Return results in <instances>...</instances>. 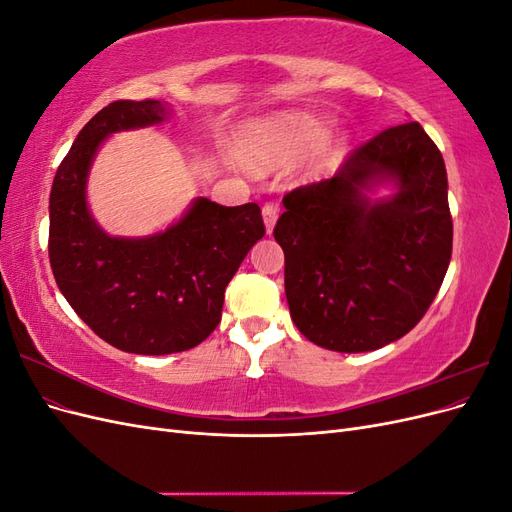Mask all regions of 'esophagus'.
<instances>
[{
    "label": "esophagus",
    "mask_w": 512,
    "mask_h": 512,
    "mask_svg": "<svg viewBox=\"0 0 512 512\" xmlns=\"http://www.w3.org/2000/svg\"><path fill=\"white\" fill-rule=\"evenodd\" d=\"M277 215H280V209H277V205L267 203L265 207H262V220H265L267 235H271V232H273V226L277 222Z\"/></svg>",
    "instance_id": "1"
}]
</instances>
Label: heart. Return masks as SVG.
Returning <instances> with one entry per match:
<instances>
[{
  "instance_id": "1",
  "label": "heart",
  "mask_w": 512,
  "mask_h": 512,
  "mask_svg": "<svg viewBox=\"0 0 512 512\" xmlns=\"http://www.w3.org/2000/svg\"><path fill=\"white\" fill-rule=\"evenodd\" d=\"M324 126L312 117H290L273 123H260L250 128L239 141V153L250 166L284 164L314 149L324 138ZM342 143L327 141L316 151L309 164L314 173H324L339 160Z\"/></svg>"
}]
</instances>
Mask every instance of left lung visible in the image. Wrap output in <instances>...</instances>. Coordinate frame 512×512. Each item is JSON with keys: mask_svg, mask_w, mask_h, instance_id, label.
<instances>
[{"mask_svg": "<svg viewBox=\"0 0 512 512\" xmlns=\"http://www.w3.org/2000/svg\"><path fill=\"white\" fill-rule=\"evenodd\" d=\"M380 187L392 192L376 197ZM284 207L273 237L290 318L309 342L369 352L416 327L453 250L446 166L421 123L380 132Z\"/></svg>", "mask_w": 512, "mask_h": 512, "instance_id": "left-lung-1", "label": "left lung"}]
</instances>
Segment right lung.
<instances>
[{
	"label": "right lung",
	"instance_id": "add662e5",
	"mask_svg": "<svg viewBox=\"0 0 512 512\" xmlns=\"http://www.w3.org/2000/svg\"><path fill=\"white\" fill-rule=\"evenodd\" d=\"M170 115L160 100L104 106L74 138L49 200V258L61 294L98 337L132 354H173L205 342L222 318L232 275L265 237L256 203L222 207L203 196L147 237H113L96 222L87 179L102 143Z\"/></svg>",
	"mask_w": 512,
	"mask_h": 512
}]
</instances>
